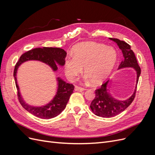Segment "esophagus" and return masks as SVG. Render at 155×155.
I'll use <instances>...</instances> for the list:
<instances>
[{"mask_svg": "<svg viewBox=\"0 0 155 155\" xmlns=\"http://www.w3.org/2000/svg\"><path fill=\"white\" fill-rule=\"evenodd\" d=\"M75 91H78V92H83L85 91V89L82 87H78V86H75Z\"/></svg>", "mask_w": 155, "mask_h": 155, "instance_id": "34e87169", "label": "esophagus"}]
</instances>
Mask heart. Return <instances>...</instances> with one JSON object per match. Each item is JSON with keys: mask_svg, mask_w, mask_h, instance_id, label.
<instances>
[{"mask_svg": "<svg viewBox=\"0 0 155 155\" xmlns=\"http://www.w3.org/2000/svg\"><path fill=\"white\" fill-rule=\"evenodd\" d=\"M118 61V52L112 46L96 42H84L72 48V54L65 58L64 72L69 80H74L82 72L85 79L99 85L113 71Z\"/></svg>", "mask_w": 155, "mask_h": 155, "instance_id": "obj_1", "label": "heart"}]
</instances>
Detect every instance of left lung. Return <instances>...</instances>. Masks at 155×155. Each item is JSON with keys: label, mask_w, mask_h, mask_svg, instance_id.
<instances>
[{"label": "left lung", "mask_w": 155, "mask_h": 155, "mask_svg": "<svg viewBox=\"0 0 155 155\" xmlns=\"http://www.w3.org/2000/svg\"><path fill=\"white\" fill-rule=\"evenodd\" d=\"M110 39L118 45L123 54L124 59L120 64L118 70L124 68H133L137 72V83L132 96L123 101L116 100L110 94L109 92L110 81L109 80L103 84L100 88L96 89L95 98L92 101L90 107L94 114L102 118H111L118 115L131 104L134 99L138 79L141 74V69L133 51L130 48V46L125 41L118 39L110 38Z\"/></svg>", "instance_id": "obj_1"}]
</instances>
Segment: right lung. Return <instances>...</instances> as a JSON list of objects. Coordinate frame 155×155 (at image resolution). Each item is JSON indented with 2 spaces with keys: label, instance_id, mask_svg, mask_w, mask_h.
Returning <instances> with one entry per match:
<instances>
[{
  "label": "right lung",
  "instance_id": "1",
  "mask_svg": "<svg viewBox=\"0 0 155 155\" xmlns=\"http://www.w3.org/2000/svg\"><path fill=\"white\" fill-rule=\"evenodd\" d=\"M66 56V51L59 48H37L23 54L15 65L13 77L17 89L18 100L24 109L36 117L43 119H50L61 113L66 107L70 96L73 93L74 86L72 84L66 83L61 78H57L58 89L53 99L48 104L43 106H31L26 104L21 95L17 79V70L23 63L30 60H35L48 65L54 72H56L58 69V64L61 67L64 66Z\"/></svg>",
  "mask_w": 155,
  "mask_h": 155
}]
</instances>
